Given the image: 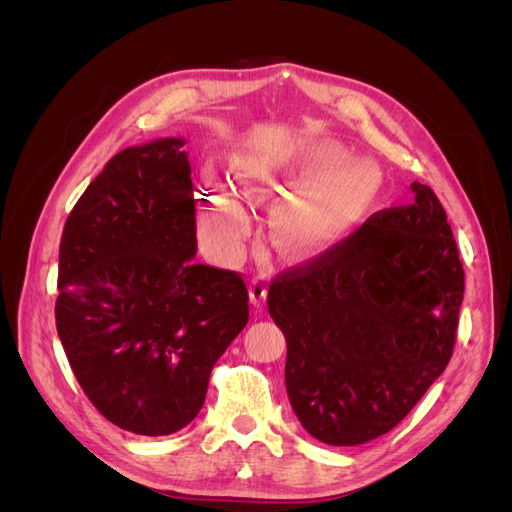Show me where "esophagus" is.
<instances>
[{"mask_svg": "<svg viewBox=\"0 0 512 512\" xmlns=\"http://www.w3.org/2000/svg\"><path fill=\"white\" fill-rule=\"evenodd\" d=\"M267 301V284L265 280H260V277H254L250 282V303L254 307H262Z\"/></svg>", "mask_w": 512, "mask_h": 512, "instance_id": "obj_1", "label": "esophagus"}]
</instances>
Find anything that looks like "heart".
Here are the masks:
<instances>
[{"mask_svg":"<svg viewBox=\"0 0 512 512\" xmlns=\"http://www.w3.org/2000/svg\"><path fill=\"white\" fill-rule=\"evenodd\" d=\"M235 188L271 209V237L290 258H309L346 239L374 211L384 190V170L331 138L305 141L275 151L235 153L228 164ZM198 205L200 239L213 254L237 256L252 232L241 200L213 179H205Z\"/></svg>","mask_w":512,"mask_h":512,"instance_id":"obj_1","label":"heart"}]
</instances>
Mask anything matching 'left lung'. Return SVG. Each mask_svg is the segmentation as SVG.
Here are the masks:
<instances>
[{"instance_id":"left-lung-1","label":"left lung","mask_w":512,"mask_h":512,"mask_svg":"<svg viewBox=\"0 0 512 512\" xmlns=\"http://www.w3.org/2000/svg\"><path fill=\"white\" fill-rule=\"evenodd\" d=\"M318 260L271 282L286 391L309 436L356 446L391 431L451 361L463 267L427 185Z\"/></svg>"}]
</instances>
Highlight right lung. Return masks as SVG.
<instances>
[{"label":"right lung","instance_id":"right-lung-1","mask_svg":"<svg viewBox=\"0 0 512 512\" xmlns=\"http://www.w3.org/2000/svg\"><path fill=\"white\" fill-rule=\"evenodd\" d=\"M185 138L119 151L74 205L59 243L55 320L81 389L113 425H190L215 361L250 318L235 271L196 265Z\"/></svg>","mask_w":512,"mask_h":512}]
</instances>
